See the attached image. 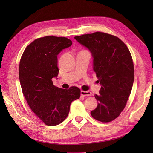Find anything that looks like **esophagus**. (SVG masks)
I'll use <instances>...</instances> for the list:
<instances>
[{
    "mask_svg": "<svg viewBox=\"0 0 153 153\" xmlns=\"http://www.w3.org/2000/svg\"><path fill=\"white\" fill-rule=\"evenodd\" d=\"M80 94L83 96H90L92 95V93L89 91H81Z\"/></svg>",
    "mask_w": 153,
    "mask_h": 153,
    "instance_id": "34e87169",
    "label": "esophagus"
}]
</instances>
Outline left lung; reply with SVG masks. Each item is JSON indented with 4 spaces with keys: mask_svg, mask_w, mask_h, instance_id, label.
<instances>
[{
    "mask_svg": "<svg viewBox=\"0 0 153 153\" xmlns=\"http://www.w3.org/2000/svg\"><path fill=\"white\" fill-rule=\"evenodd\" d=\"M91 51L94 71L101 85L95 98L98 106L91 111L94 119L102 123L114 121L126 106L134 81V65L130 52L117 37L101 32L75 36Z\"/></svg>",
    "mask_w": 153,
    "mask_h": 153,
    "instance_id": "1",
    "label": "left lung"
}]
</instances>
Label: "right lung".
I'll return each instance as SVG.
<instances>
[{"mask_svg":"<svg viewBox=\"0 0 153 153\" xmlns=\"http://www.w3.org/2000/svg\"><path fill=\"white\" fill-rule=\"evenodd\" d=\"M71 45L66 37L39 38L27 46L20 59L19 78L23 94L31 110L47 126L63 122L72 101L80 98L78 87L61 89L52 80L59 72L57 55Z\"/></svg>","mask_w":153,"mask_h":153,"instance_id":"right-lung-1","label":"right lung"}]
</instances>
